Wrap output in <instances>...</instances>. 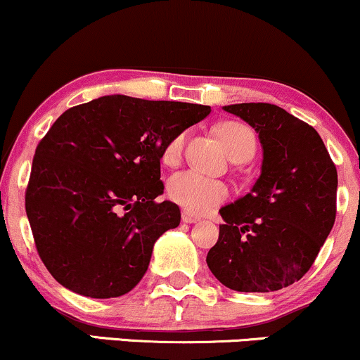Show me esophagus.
I'll return each mask as SVG.
<instances>
[{
	"instance_id": "1",
	"label": "esophagus",
	"mask_w": 360,
	"mask_h": 360,
	"mask_svg": "<svg viewBox=\"0 0 360 360\" xmlns=\"http://www.w3.org/2000/svg\"><path fill=\"white\" fill-rule=\"evenodd\" d=\"M181 218H183L184 223H198V221L201 220V218L198 217V214H193L191 212H186V210L183 212V214H181Z\"/></svg>"
}]
</instances>
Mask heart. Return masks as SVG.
<instances>
[{
  "instance_id": "b5f03b06",
  "label": "heart",
  "mask_w": 360,
  "mask_h": 360,
  "mask_svg": "<svg viewBox=\"0 0 360 360\" xmlns=\"http://www.w3.org/2000/svg\"><path fill=\"white\" fill-rule=\"evenodd\" d=\"M218 135L225 143L232 159L249 160L255 152V137L243 123L226 122L218 127ZM184 150V134L176 135L162 150V160L167 166L179 162ZM167 194L172 201L193 213H206L229 198V186L196 171L176 172L167 183Z\"/></svg>"
}]
</instances>
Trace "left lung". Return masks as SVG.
I'll return each instance as SVG.
<instances>
[{
	"instance_id": "8db88e82",
	"label": "left lung",
	"mask_w": 360,
	"mask_h": 360,
	"mask_svg": "<svg viewBox=\"0 0 360 360\" xmlns=\"http://www.w3.org/2000/svg\"><path fill=\"white\" fill-rule=\"evenodd\" d=\"M223 110L257 131L262 167L250 193L220 210L225 223L206 264L233 291H278L307 274L335 223V164L315 128L279 106Z\"/></svg>"
}]
</instances>
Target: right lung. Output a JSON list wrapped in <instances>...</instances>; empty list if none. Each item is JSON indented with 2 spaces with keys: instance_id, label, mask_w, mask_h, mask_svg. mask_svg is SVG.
<instances>
[{
  "instance_id": "right-lung-1",
  "label": "right lung",
  "mask_w": 360,
  "mask_h": 360,
  "mask_svg": "<svg viewBox=\"0 0 360 360\" xmlns=\"http://www.w3.org/2000/svg\"><path fill=\"white\" fill-rule=\"evenodd\" d=\"M210 111L111 94L56 120L37 146L25 210L57 283L88 298L137 286L157 238L181 221L179 206L155 201L164 147Z\"/></svg>"
}]
</instances>
